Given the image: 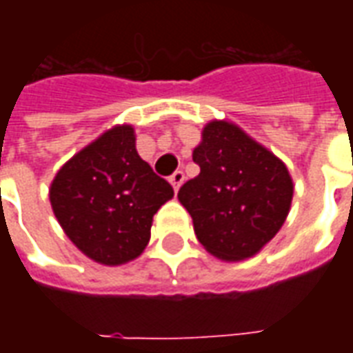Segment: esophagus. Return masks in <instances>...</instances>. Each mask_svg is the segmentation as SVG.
<instances>
[{
	"mask_svg": "<svg viewBox=\"0 0 353 353\" xmlns=\"http://www.w3.org/2000/svg\"><path fill=\"white\" fill-rule=\"evenodd\" d=\"M185 181V174L181 172V170H177V172H174L172 176H170V183H172V187H174V191H179V187L183 185Z\"/></svg>",
	"mask_w": 353,
	"mask_h": 353,
	"instance_id": "34e87169",
	"label": "esophagus"
}]
</instances>
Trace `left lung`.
I'll return each instance as SVG.
<instances>
[{
	"label": "left lung",
	"instance_id": "1",
	"mask_svg": "<svg viewBox=\"0 0 353 353\" xmlns=\"http://www.w3.org/2000/svg\"><path fill=\"white\" fill-rule=\"evenodd\" d=\"M200 174L177 199L199 242L221 261H244L265 248L288 219L293 179L288 166L238 124L214 119L192 151Z\"/></svg>",
	"mask_w": 353,
	"mask_h": 353
}]
</instances>
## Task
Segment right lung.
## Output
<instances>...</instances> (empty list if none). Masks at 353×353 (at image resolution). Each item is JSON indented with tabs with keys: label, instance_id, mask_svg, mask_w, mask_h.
Returning <instances> with one entry per match:
<instances>
[{
	"label": "right lung",
	"instance_id": "right-lung-1",
	"mask_svg": "<svg viewBox=\"0 0 353 353\" xmlns=\"http://www.w3.org/2000/svg\"><path fill=\"white\" fill-rule=\"evenodd\" d=\"M172 185L138 154L132 124H115L58 170L49 200L65 236L88 259L119 266L141 255Z\"/></svg>",
	"mask_w": 353,
	"mask_h": 353
}]
</instances>
